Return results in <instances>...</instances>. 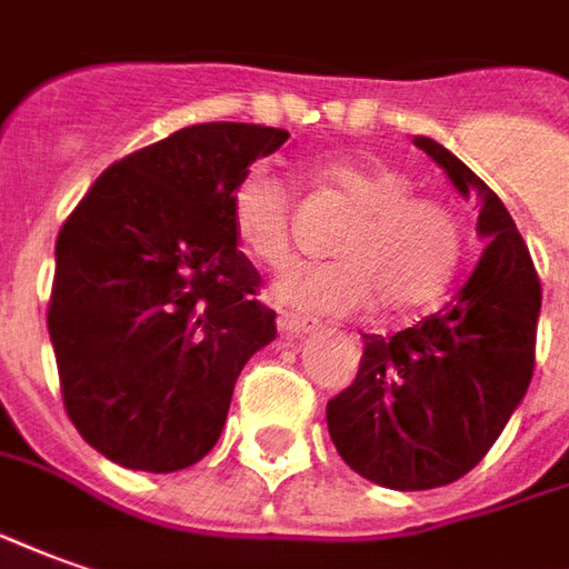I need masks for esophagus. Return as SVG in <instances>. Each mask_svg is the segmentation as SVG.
I'll return each instance as SVG.
<instances>
[{
    "instance_id": "1",
    "label": "esophagus",
    "mask_w": 569,
    "mask_h": 569,
    "mask_svg": "<svg viewBox=\"0 0 569 569\" xmlns=\"http://www.w3.org/2000/svg\"><path fill=\"white\" fill-rule=\"evenodd\" d=\"M277 326H280V332L289 336V339H305V336H311L313 326L305 320V317H298V313H280L277 317Z\"/></svg>"
}]
</instances>
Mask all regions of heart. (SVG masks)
I'll use <instances>...</instances> for the list:
<instances>
[{
  "mask_svg": "<svg viewBox=\"0 0 569 569\" xmlns=\"http://www.w3.org/2000/svg\"><path fill=\"white\" fill-rule=\"evenodd\" d=\"M313 172L357 209L336 240L332 264H311L283 273L273 298L311 317H345L379 298L381 311H416L435 301L462 256L459 221L443 202L409 197L407 174L363 160L326 157ZM230 228L246 256L264 268L289 261V197L280 178L256 166L230 193Z\"/></svg>",
  "mask_w": 569,
  "mask_h": 569,
  "instance_id": "b5f03b06",
  "label": "heart"
}]
</instances>
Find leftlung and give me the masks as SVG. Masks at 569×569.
Listing matches in <instances>:
<instances>
[{
  "instance_id": "obj_1",
  "label": "left lung",
  "mask_w": 569,
  "mask_h": 569,
  "mask_svg": "<svg viewBox=\"0 0 569 569\" xmlns=\"http://www.w3.org/2000/svg\"><path fill=\"white\" fill-rule=\"evenodd\" d=\"M459 197H478V268L450 305L391 339L363 336L357 379L326 403L336 450L388 490L468 475L520 407L536 363L542 286L502 200L435 138H412Z\"/></svg>"
}]
</instances>
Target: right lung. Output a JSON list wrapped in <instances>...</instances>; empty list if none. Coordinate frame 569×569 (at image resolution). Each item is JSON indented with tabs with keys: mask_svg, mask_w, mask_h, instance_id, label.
<instances>
[{
	"mask_svg": "<svg viewBox=\"0 0 569 569\" xmlns=\"http://www.w3.org/2000/svg\"><path fill=\"white\" fill-rule=\"evenodd\" d=\"M286 138L252 122L188 126L113 162L63 221L51 348L70 422L110 462L153 475L200 462L246 360L277 339L230 193Z\"/></svg>",
	"mask_w": 569,
	"mask_h": 569,
	"instance_id": "add662e5",
	"label": "right lung"
}]
</instances>
